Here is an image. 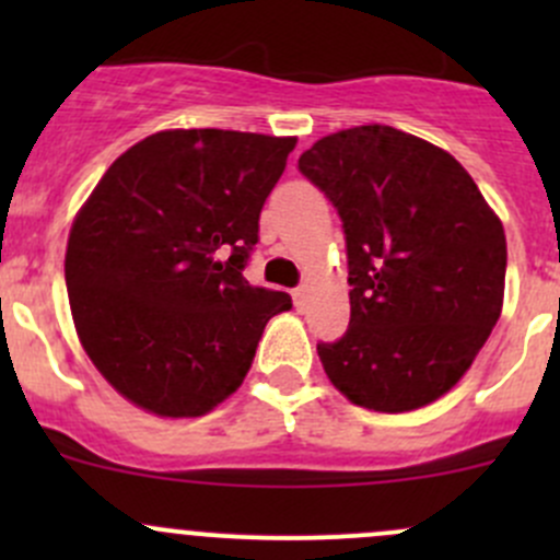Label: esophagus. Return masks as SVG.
I'll return each mask as SVG.
<instances>
[{"label": "esophagus", "instance_id": "34e87169", "mask_svg": "<svg viewBox=\"0 0 560 560\" xmlns=\"http://www.w3.org/2000/svg\"><path fill=\"white\" fill-rule=\"evenodd\" d=\"M306 284H301V287H295V290H292V301H295V306L298 308H303L306 306Z\"/></svg>", "mask_w": 560, "mask_h": 560}]
</instances>
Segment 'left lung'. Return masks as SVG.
<instances>
[{
  "label": "left lung",
  "mask_w": 560,
  "mask_h": 560,
  "mask_svg": "<svg viewBox=\"0 0 560 560\" xmlns=\"http://www.w3.org/2000/svg\"><path fill=\"white\" fill-rule=\"evenodd\" d=\"M298 167L347 238L349 327L316 343L327 380L387 415L442 398L501 316L499 217L453 154L385 124L327 135Z\"/></svg>",
  "instance_id": "1"
}]
</instances>
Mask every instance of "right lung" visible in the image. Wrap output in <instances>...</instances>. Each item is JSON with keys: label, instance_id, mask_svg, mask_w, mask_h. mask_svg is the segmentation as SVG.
Wrapping results in <instances>:
<instances>
[{"label": "right lung", "instance_id": "obj_1", "mask_svg": "<svg viewBox=\"0 0 560 560\" xmlns=\"http://www.w3.org/2000/svg\"><path fill=\"white\" fill-rule=\"evenodd\" d=\"M295 138L167 129L124 151L67 241L72 319L100 374L160 417H200L241 387L270 316L248 284L259 211Z\"/></svg>", "mask_w": 560, "mask_h": 560}]
</instances>
